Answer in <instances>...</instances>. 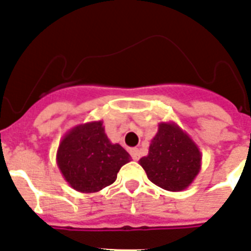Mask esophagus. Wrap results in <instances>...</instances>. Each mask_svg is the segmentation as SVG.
I'll return each mask as SVG.
<instances>
[{"instance_id": "esophagus-1", "label": "esophagus", "mask_w": 251, "mask_h": 251, "mask_svg": "<svg viewBox=\"0 0 251 251\" xmlns=\"http://www.w3.org/2000/svg\"><path fill=\"white\" fill-rule=\"evenodd\" d=\"M130 155L133 157L134 160H139V157H141V151L138 149H131L130 150Z\"/></svg>"}]
</instances>
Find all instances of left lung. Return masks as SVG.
I'll return each mask as SVG.
<instances>
[{"instance_id":"obj_1","label":"left lung","mask_w":251,"mask_h":251,"mask_svg":"<svg viewBox=\"0 0 251 251\" xmlns=\"http://www.w3.org/2000/svg\"><path fill=\"white\" fill-rule=\"evenodd\" d=\"M202 155L186 133L173 122H161L139 164L151 182L169 191L186 189L201 171Z\"/></svg>"}]
</instances>
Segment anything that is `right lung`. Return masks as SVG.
I'll return each mask as SVG.
<instances>
[{"instance_id":"obj_1","label":"right lung","mask_w":251,"mask_h":251,"mask_svg":"<svg viewBox=\"0 0 251 251\" xmlns=\"http://www.w3.org/2000/svg\"><path fill=\"white\" fill-rule=\"evenodd\" d=\"M130 155L108 139L101 121L75 126L61 141L57 164L69 185L80 193H96L117 178Z\"/></svg>"}]
</instances>
